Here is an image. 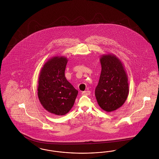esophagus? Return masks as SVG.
<instances>
[{"label": "esophagus", "instance_id": "34e87169", "mask_svg": "<svg viewBox=\"0 0 159 159\" xmlns=\"http://www.w3.org/2000/svg\"><path fill=\"white\" fill-rule=\"evenodd\" d=\"M82 94L83 95H89L91 94V91H85L82 92Z\"/></svg>", "mask_w": 159, "mask_h": 159}]
</instances>
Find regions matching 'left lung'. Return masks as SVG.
Here are the masks:
<instances>
[{"label": "left lung", "mask_w": 159, "mask_h": 159, "mask_svg": "<svg viewBox=\"0 0 159 159\" xmlns=\"http://www.w3.org/2000/svg\"><path fill=\"white\" fill-rule=\"evenodd\" d=\"M101 72L95 89L99 107L111 112L123 105L129 94L128 77L121 61L113 53L101 56Z\"/></svg>", "instance_id": "obj_1"}]
</instances>
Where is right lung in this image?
<instances>
[{
    "label": "right lung",
    "instance_id": "obj_1",
    "mask_svg": "<svg viewBox=\"0 0 159 159\" xmlns=\"http://www.w3.org/2000/svg\"><path fill=\"white\" fill-rule=\"evenodd\" d=\"M67 58L55 56L45 63L39 73L38 95L42 106L51 113L63 116L75 104L78 91L65 77Z\"/></svg>",
    "mask_w": 159,
    "mask_h": 159
}]
</instances>
